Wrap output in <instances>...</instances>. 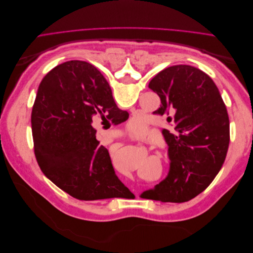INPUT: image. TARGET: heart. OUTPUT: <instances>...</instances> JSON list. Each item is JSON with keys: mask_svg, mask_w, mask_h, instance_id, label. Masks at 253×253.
<instances>
[{"mask_svg": "<svg viewBox=\"0 0 253 253\" xmlns=\"http://www.w3.org/2000/svg\"><path fill=\"white\" fill-rule=\"evenodd\" d=\"M128 132L131 135L135 137H142V136H147L149 133V127L147 120L144 119L142 116H135L131 120L127 122L126 126Z\"/></svg>", "mask_w": 253, "mask_h": 253, "instance_id": "obj_1", "label": "heart"}]
</instances>
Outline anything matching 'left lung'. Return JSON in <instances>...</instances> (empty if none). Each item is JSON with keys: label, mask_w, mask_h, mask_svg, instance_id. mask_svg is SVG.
<instances>
[{"label": "left lung", "mask_w": 253, "mask_h": 253, "mask_svg": "<svg viewBox=\"0 0 253 253\" xmlns=\"http://www.w3.org/2000/svg\"><path fill=\"white\" fill-rule=\"evenodd\" d=\"M149 87L159 96L154 114L168 117L163 129L169 145L167 177L143 194L163 203L192 200L208 187L223 167L230 141L226 105L208 75L191 65H174L158 73Z\"/></svg>", "instance_id": "1"}]
</instances>
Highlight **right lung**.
<instances>
[{
	"mask_svg": "<svg viewBox=\"0 0 253 253\" xmlns=\"http://www.w3.org/2000/svg\"><path fill=\"white\" fill-rule=\"evenodd\" d=\"M119 125L128 118L115 103L108 81L84 61H67L45 76L32 112L35 155L57 187L80 201L124 197L109 151L99 145L97 119Z\"/></svg>",
	"mask_w": 253,
	"mask_h": 253,
	"instance_id": "obj_1",
	"label": "right lung"
}]
</instances>
